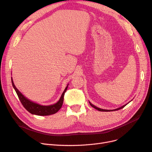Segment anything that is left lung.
Returning a JSON list of instances; mask_svg holds the SVG:
<instances>
[{
  "mask_svg": "<svg viewBox=\"0 0 152 152\" xmlns=\"http://www.w3.org/2000/svg\"><path fill=\"white\" fill-rule=\"evenodd\" d=\"M131 102V101H130ZM89 103H90V105L92 107H94L95 109H96V110H99V111H116V110H120V109H121V108H124L127 104H125V105H123L122 107H119V108H116V109H115V110H105V109H102V108H98V107H97L96 106H95L94 105H93V104H92V103L89 101Z\"/></svg>",
  "mask_w": 152,
  "mask_h": 152,
  "instance_id": "left-lung-1",
  "label": "left lung"
}]
</instances>
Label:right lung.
Returning <instances> with one entry per match:
<instances>
[{
    "label": "right lung",
    "mask_w": 152,
    "mask_h": 152,
    "mask_svg": "<svg viewBox=\"0 0 152 152\" xmlns=\"http://www.w3.org/2000/svg\"><path fill=\"white\" fill-rule=\"evenodd\" d=\"M12 79V86L13 87V88L15 91V92H17L18 97L21 102L22 105L23 107L26 108L27 111H28L29 112L33 115H39V116H48V115H50L55 114L57 112V111L61 108L62 105H63V99H64V95H65V93L66 92L68 84L65 87V90L63 92L60 98L58 100L57 102H56L54 104L52 105H42L41 104H39V103H37L36 102H34L33 101H31V100L28 99L26 98L25 95H24L16 87L12 77H11Z\"/></svg>",
    "instance_id": "add662e5"
}]
</instances>
